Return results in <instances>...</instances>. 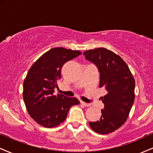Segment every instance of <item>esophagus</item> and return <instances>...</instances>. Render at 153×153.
I'll list each match as a JSON object with an SVG mask.
<instances>
[{
  "mask_svg": "<svg viewBox=\"0 0 153 153\" xmlns=\"http://www.w3.org/2000/svg\"><path fill=\"white\" fill-rule=\"evenodd\" d=\"M80 103H81V104H82V105H83V106H85V107L91 106V104H90V103H88L83 102V101H80Z\"/></svg>",
  "mask_w": 153,
  "mask_h": 153,
  "instance_id": "esophagus-1",
  "label": "esophagus"
}]
</instances>
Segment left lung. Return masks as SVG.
Instances as JSON below:
<instances>
[{"label":"left lung","mask_w":153,"mask_h":153,"mask_svg":"<svg viewBox=\"0 0 153 153\" xmlns=\"http://www.w3.org/2000/svg\"><path fill=\"white\" fill-rule=\"evenodd\" d=\"M85 58L94 64L100 74V88L107 94L101 97L104 108L99 120L89 122L93 130L108 134L127 121L134 101L135 81L129 67L119 55L106 48L83 52Z\"/></svg>","instance_id":"1"}]
</instances>
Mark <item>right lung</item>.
I'll use <instances>...</instances> for the list:
<instances>
[{
  "label": "right lung",
  "instance_id": "add662e5",
  "mask_svg": "<svg viewBox=\"0 0 153 153\" xmlns=\"http://www.w3.org/2000/svg\"><path fill=\"white\" fill-rule=\"evenodd\" d=\"M80 54L79 51L55 47L29 69L24 82L23 99L28 113L40 125L48 128L59 125L65 120L70 108L80 103L76 98L54 95L63 65Z\"/></svg>",
  "mask_w": 153,
  "mask_h": 153
}]
</instances>
